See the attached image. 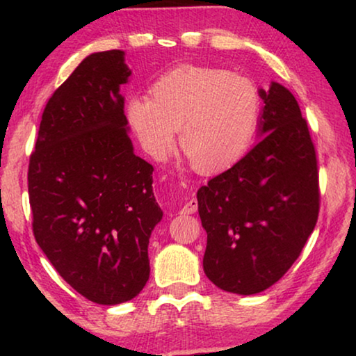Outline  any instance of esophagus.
<instances>
[{
  "label": "esophagus",
  "instance_id": "1",
  "mask_svg": "<svg viewBox=\"0 0 356 356\" xmlns=\"http://www.w3.org/2000/svg\"><path fill=\"white\" fill-rule=\"evenodd\" d=\"M197 211V199L196 197H191L188 199L186 204L181 207V211H179V213H194Z\"/></svg>",
  "mask_w": 356,
  "mask_h": 356
}]
</instances>
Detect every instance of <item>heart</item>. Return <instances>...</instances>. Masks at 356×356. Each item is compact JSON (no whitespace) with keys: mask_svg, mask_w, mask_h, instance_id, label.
I'll return each instance as SVG.
<instances>
[{"mask_svg":"<svg viewBox=\"0 0 356 356\" xmlns=\"http://www.w3.org/2000/svg\"><path fill=\"white\" fill-rule=\"evenodd\" d=\"M136 95L126 116L145 152L163 160L179 140L199 172L218 173L248 152L261 116V95L248 77L220 67L179 66Z\"/></svg>","mask_w":356,"mask_h":356,"instance_id":"heart-1","label":"heart"}]
</instances>
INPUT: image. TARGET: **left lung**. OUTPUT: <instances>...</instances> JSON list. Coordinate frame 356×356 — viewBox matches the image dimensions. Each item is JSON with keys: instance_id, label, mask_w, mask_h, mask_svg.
<instances>
[{"instance_id": "left-lung-1", "label": "left lung", "mask_w": 356, "mask_h": 356, "mask_svg": "<svg viewBox=\"0 0 356 356\" xmlns=\"http://www.w3.org/2000/svg\"><path fill=\"white\" fill-rule=\"evenodd\" d=\"M259 95L261 139L197 191L207 232L204 272L218 289L238 295L259 293L280 280L319 213L318 160L298 102L277 82Z\"/></svg>"}]
</instances>
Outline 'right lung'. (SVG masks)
Returning a JSON list of instances; mask_svg holds the SVG:
<instances>
[{
    "label": "right lung",
    "mask_w": 356,
    "mask_h": 356,
    "mask_svg": "<svg viewBox=\"0 0 356 356\" xmlns=\"http://www.w3.org/2000/svg\"><path fill=\"white\" fill-rule=\"evenodd\" d=\"M124 51L92 53L50 97L29 162L33 236L58 274L99 305L147 284L149 238L162 220L154 167L134 154L120 86Z\"/></svg>",
    "instance_id": "obj_1"
}]
</instances>
